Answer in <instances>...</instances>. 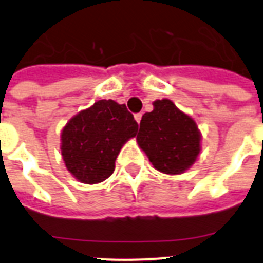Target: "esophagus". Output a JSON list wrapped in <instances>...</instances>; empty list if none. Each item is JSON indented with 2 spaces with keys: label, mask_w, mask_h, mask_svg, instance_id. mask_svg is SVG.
I'll return each instance as SVG.
<instances>
[{
  "label": "esophagus",
  "mask_w": 263,
  "mask_h": 263,
  "mask_svg": "<svg viewBox=\"0 0 263 263\" xmlns=\"http://www.w3.org/2000/svg\"><path fill=\"white\" fill-rule=\"evenodd\" d=\"M134 118H136L137 124H139V122H141V118H142V115H141V113H137V115L134 116Z\"/></svg>",
  "instance_id": "1"
}]
</instances>
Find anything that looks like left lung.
<instances>
[{
    "mask_svg": "<svg viewBox=\"0 0 263 263\" xmlns=\"http://www.w3.org/2000/svg\"><path fill=\"white\" fill-rule=\"evenodd\" d=\"M153 106V111L145 113L139 124L138 146L158 171L168 175L183 174L200 154V130L194 118L171 100H155Z\"/></svg>",
    "mask_w": 263,
    "mask_h": 263,
    "instance_id": "obj_1",
    "label": "left lung"
}]
</instances>
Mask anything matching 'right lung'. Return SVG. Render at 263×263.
Instances as JSON below:
<instances>
[{
    "label": "right lung",
    "mask_w": 263,
    "mask_h": 263,
    "mask_svg": "<svg viewBox=\"0 0 263 263\" xmlns=\"http://www.w3.org/2000/svg\"><path fill=\"white\" fill-rule=\"evenodd\" d=\"M138 124L124 104L99 100L79 111L60 133L63 162L85 184L104 182L113 174L121 148L136 137Z\"/></svg>",
    "instance_id": "add662e5"
}]
</instances>
